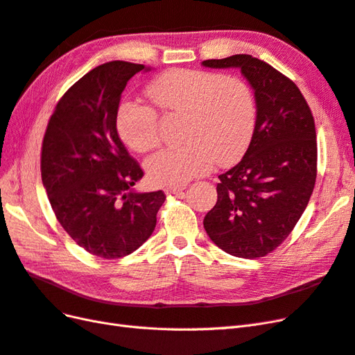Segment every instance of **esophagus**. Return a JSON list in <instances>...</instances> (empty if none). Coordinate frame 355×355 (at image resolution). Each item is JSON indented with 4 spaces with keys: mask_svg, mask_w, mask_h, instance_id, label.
<instances>
[{
    "mask_svg": "<svg viewBox=\"0 0 355 355\" xmlns=\"http://www.w3.org/2000/svg\"><path fill=\"white\" fill-rule=\"evenodd\" d=\"M185 187H170V188H166V194L171 196V194H179V192L184 191Z\"/></svg>",
    "mask_w": 355,
    "mask_h": 355,
    "instance_id": "34e87169",
    "label": "esophagus"
}]
</instances>
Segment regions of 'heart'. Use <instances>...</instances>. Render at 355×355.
<instances>
[{"instance_id":"obj_1","label":"heart","mask_w":355,"mask_h":355,"mask_svg":"<svg viewBox=\"0 0 355 355\" xmlns=\"http://www.w3.org/2000/svg\"><path fill=\"white\" fill-rule=\"evenodd\" d=\"M155 108L185 116L180 148H166L146 159L149 180L159 187H182L209 173L214 161L230 166L249 148L256 128L257 106L252 87L234 75L200 69H171L148 87ZM116 132L136 153L159 144L157 112L124 101L116 108Z\"/></svg>"}]
</instances>
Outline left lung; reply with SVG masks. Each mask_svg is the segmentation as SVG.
Wrapping results in <instances>:
<instances>
[{"label": "left lung", "instance_id": "8db88e82", "mask_svg": "<svg viewBox=\"0 0 355 355\" xmlns=\"http://www.w3.org/2000/svg\"><path fill=\"white\" fill-rule=\"evenodd\" d=\"M239 68L257 106L252 142L239 164L219 176L218 201L202 223L219 249L244 259L275 250L302 216L317 178L314 116L297 85L250 55L204 60Z\"/></svg>", "mask_w": 355, "mask_h": 355}]
</instances>
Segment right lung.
I'll return each mask as SVG.
<instances>
[{
    "label": "right lung",
    "mask_w": 355,
    "mask_h": 355,
    "mask_svg": "<svg viewBox=\"0 0 355 355\" xmlns=\"http://www.w3.org/2000/svg\"><path fill=\"white\" fill-rule=\"evenodd\" d=\"M145 65L112 60L62 96L41 148V179L62 228L85 252L116 259L155 230L163 191L136 192L144 170L116 132L121 93Z\"/></svg>",
    "instance_id": "add662e5"
}]
</instances>
